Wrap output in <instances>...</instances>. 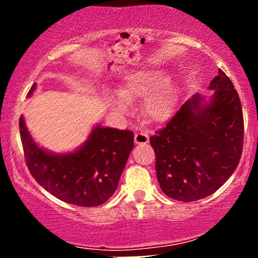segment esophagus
<instances>
[{
    "label": "esophagus",
    "instance_id": "34e87169",
    "mask_svg": "<svg viewBox=\"0 0 258 258\" xmlns=\"http://www.w3.org/2000/svg\"><path fill=\"white\" fill-rule=\"evenodd\" d=\"M149 142V136L147 133L138 132L135 135V143L136 144H147Z\"/></svg>",
    "mask_w": 258,
    "mask_h": 258
}]
</instances>
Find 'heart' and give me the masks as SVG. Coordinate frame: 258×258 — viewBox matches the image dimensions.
Instances as JSON below:
<instances>
[{"label": "heart", "mask_w": 258, "mask_h": 258, "mask_svg": "<svg viewBox=\"0 0 258 258\" xmlns=\"http://www.w3.org/2000/svg\"><path fill=\"white\" fill-rule=\"evenodd\" d=\"M144 100V114L154 122H165L172 117L177 104V91L164 70H141L128 74L119 93L108 96L111 108L119 114L131 110L130 102Z\"/></svg>", "instance_id": "b5f03b06"}]
</instances>
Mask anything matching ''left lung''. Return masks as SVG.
Masks as SVG:
<instances>
[{
  "mask_svg": "<svg viewBox=\"0 0 258 258\" xmlns=\"http://www.w3.org/2000/svg\"><path fill=\"white\" fill-rule=\"evenodd\" d=\"M209 90L214 91L209 100L194 94L150 137L160 188L174 200L214 194L240 160L244 119L238 92L221 69Z\"/></svg>",
  "mask_w": 258,
  "mask_h": 258,
  "instance_id": "1",
  "label": "left lung"
}]
</instances>
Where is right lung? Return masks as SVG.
Wrapping results in <instances>:
<instances>
[{
  "instance_id": "add662e5",
  "label": "right lung",
  "mask_w": 258,
  "mask_h": 258,
  "mask_svg": "<svg viewBox=\"0 0 258 258\" xmlns=\"http://www.w3.org/2000/svg\"><path fill=\"white\" fill-rule=\"evenodd\" d=\"M35 90L36 84L28 97ZM19 130L31 176L48 193L76 206H98L112 197L135 146L132 131L96 125L78 149L55 154L34 141L23 116Z\"/></svg>"
}]
</instances>
